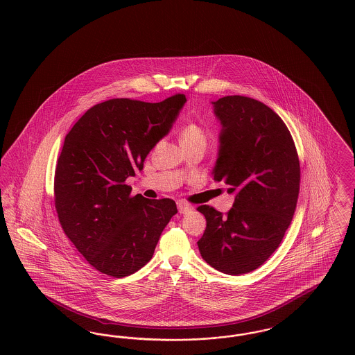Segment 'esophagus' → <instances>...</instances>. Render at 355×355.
Wrapping results in <instances>:
<instances>
[{
  "instance_id": "1",
  "label": "esophagus",
  "mask_w": 355,
  "mask_h": 355,
  "mask_svg": "<svg viewBox=\"0 0 355 355\" xmlns=\"http://www.w3.org/2000/svg\"><path fill=\"white\" fill-rule=\"evenodd\" d=\"M177 207H178V211H180L181 214H187L189 211L193 210V206L189 205V203L184 202V201H178V202H177Z\"/></svg>"
}]
</instances>
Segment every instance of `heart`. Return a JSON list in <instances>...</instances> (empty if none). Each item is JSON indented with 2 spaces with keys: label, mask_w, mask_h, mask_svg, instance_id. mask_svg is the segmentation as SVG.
<instances>
[{
  "label": "heart",
  "mask_w": 355,
  "mask_h": 355,
  "mask_svg": "<svg viewBox=\"0 0 355 355\" xmlns=\"http://www.w3.org/2000/svg\"><path fill=\"white\" fill-rule=\"evenodd\" d=\"M180 141H181L182 146L190 145V144H197V142H202L206 145V135L197 123L189 122L182 126V129L180 132Z\"/></svg>",
  "instance_id": "heart-1"
}]
</instances>
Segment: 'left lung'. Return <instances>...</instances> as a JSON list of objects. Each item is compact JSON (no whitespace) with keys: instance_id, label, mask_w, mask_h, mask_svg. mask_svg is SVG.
<instances>
[{"instance_id":"obj_1","label":"left lung","mask_w":355,"mask_h":355,"mask_svg":"<svg viewBox=\"0 0 355 355\" xmlns=\"http://www.w3.org/2000/svg\"><path fill=\"white\" fill-rule=\"evenodd\" d=\"M220 121L216 181L234 205L226 217L202 205L206 230L197 242L214 269L241 275L258 269L279 246L300 193V161L281 117L262 102L227 96L211 102Z\"/></svg>"}]
</instances>
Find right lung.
<instances>
[{
  "label": "right lung",
  "instance_id": "add662e5",
  "mask_svg": "<svg viewBox=\"0 0 355 355\" xmlns=\"http://www.w3.org/2000/svg\"><path fill=\"white\" fill-rule=\"evenodd\" d=\"M185 103L184 94L155 103L101 102L65 137L54 177L55 209L65 234L96 270L114 278L139 270L177 213L169 198L130 197L125 181L144 169Z\"/></svg>",
  "mask_w": 355,
  "mask_h": 355
}]
</instances>
